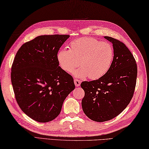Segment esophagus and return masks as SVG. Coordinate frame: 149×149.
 I'll list each match as a JSON object with an SVG mask.
<instances>
[{
  "label": "esophagus",
  "instance_id": "esophagus-1",
  "mask_svg": "<svg viewBox=\"0 0 149 149\" xmlns=\"http://www.w3.org/2000/svg\"><path fill=\"white\" fill-rule=\"evenodd\" d=\"M74 82L75 86H77V87H78V86H80L81 81H80V80H78V79H74Z\"/></svg>",
  "mask_w": 149,
  "mask_h": 149
}]
</instances>
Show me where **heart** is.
<instances>
[{
	"label": "heart",
	"mask_w": 149,
	"mask_h": 149,
	"mask_svg": "<svg viewBox=\"0 0 149 149\" xmlns=\"http://www.w3.org/2000/svg\"><path fill=\"white\" fill-rule=\"evenodd\" d=\"M69 50L62 49L57 54V60L63 71L72 73L80 65L81 69L75 72L78 77L88 76L91 80L102 78L110 69L114 58L112 45L98 39L84 37L71 42Z\"/></svg>",
	"instance_id": "obj_1"
}]
</instances>
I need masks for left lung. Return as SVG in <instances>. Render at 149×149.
I'll use <instances>...</instances> for the list:
<instances>
[{
	"label": "left lung",
	"mask_w": 149,
	"mask_h": 149,
	"mask_svg": "<svg viewBox=\"0 0 149 149\" xmlns=\"http://www.w3.org/2000/svg\"><path fill=\"white\" fill-rule=\"evenodd\" d=\"M113 43L114 58L109 71L98 80L81 84L85 96L81 106L85 114L98 122L120 114L134 95L138 69L134 57L122 42L104 36Z\"/></svg>",
	"instance_id": "1"
}]
</instances>
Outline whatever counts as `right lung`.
<instances>
[{"mask_svg": "<svg viewBox=\"0 0 149 149\" xmlns=\"http://www.w3.org/2000/svg\"><path fill=\"white\" fill-rule=\"evenodd\" d=\"M68 35H42L26 42L15 55L11 79L18 105L33 120L56 118L75 86L72 76L59 66L57 54Z\"/></svg>", "mask_w": 149, "mask_h": 149, "instance_id": "add662e5", "label": "right lung"}]
</instances>
